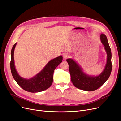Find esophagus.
Instances as JSON below:
<instances>
[{
	"instance_id": "34e87169",
	"label": "esophagus",
	"mask_w": 121,
	"mask_h": 121,
	"mask_svg": "<svg viewBox=\"0 0 121 121\" xmlns=\"http://www.w3.org/2000/svg\"><path fill=\"white\" fill-rule=\"evenodd\" d=\"M70 57V55L68 53H65L63 55V58L65 59H68V58H69Z\"/></svg>"
}]
</instances>
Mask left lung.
Returning <instances> with one entry per match:
<instances>
[{
  "mask_svg": "<svg viewBox=\"0 0 121 121\" xmlns=\"http://www.w3.org/2000/svg\"><path fill=\"white\" fill-rule=\"evenodd\" d=\"M100 38L107 53V61L104 70L99 75L95 77L87 76L75 61L71 59L66 60L69 65L72 82L76 87L81 90L88 91L96 90L102 86L111 75L112 69L111 50L106 35L101 34Z\"/></svg>",
  "mask_w": 121,
  "mask_h": 121,
  "instance_id": "1",
  "label": "left lung"
}]
</instances>
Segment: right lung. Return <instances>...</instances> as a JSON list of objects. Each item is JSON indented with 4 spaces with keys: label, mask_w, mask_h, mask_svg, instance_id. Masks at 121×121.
Segmentation results:
<instances>
[{
    "label": "right lung",
    "mask_w": 121,
    "mask_h": 121,
    "mask_svg": "<svg viewBox=\"0 0 121 121\" xmlns=\"http://www.w3.org/2000/svg\"><path fill=\"white\" fill-rule=\"evenodd\" d=\"M16 44L13 46L11 49L10 60L11 72L15 81L23 89L30 92H40L49 88L53 82L54 70L62 62V56H59L50 61L41 72L32 78L26 79L19 76L15 68L13 53Z\"/></svg>",
    "instance_id": "right-lung-1"
}]
</instances>
